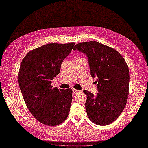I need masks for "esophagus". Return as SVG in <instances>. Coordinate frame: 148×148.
Instances as JSON below:
<instances>
[{
	"instance_id": "1",
	"label": "esophagus",
	"mask_w": 148,
	"mask_h": 148,
	"mask_svg": "<svg viewBox=\"0 0 148 148\" xmlns=\"http://www.w3.org/2000/svg\"><path fill=\"white\" fill-rule=\"evenodd\" d=\"M80 92V91L79 90H76V89H74V88H73V95H76V94H77V93H79Z\"/></svg>"
}]
</instances>
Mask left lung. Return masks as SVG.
<instances>
[{
  "instance_id": "obj_1",
  "label": "left lung",
  "mask_w": 148,
  "mask_h": 148,
  "mask_svg": "<svg viewBox=\"0 0 148 148\" xmlns=\"http://www.w3.org/2000/svg\"><path fill=\"white\" fill-rule=\"evenodd\" d=\"M86 53L90 74L97 78L96 95L84 90L87 95L86 110L89 119L98 125L106 126L115 121L126 106L130 74L124 58L114 48L97 41L77 44L74 50Z\"/></svg>"
}]
</instances>
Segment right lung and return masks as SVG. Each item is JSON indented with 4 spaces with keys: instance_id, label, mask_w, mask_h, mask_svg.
Returning a JSON list of instances; mask_svg holds the SVG:
<instances>
[{
    "instance_id": "right-lung-1",
    "label": "right lung",
    "mask_w": 148,
    "mask_h": 148,
    "mask_svg": "<svg viewBox=\"0 0 148 148\" xmlns=\"http://www.w3.org/2000/svg\"><path fill=\"white\" fill-rule=\"evenodd\" d=\"M74 45L71 42L42 45L30 51L20 65L18 82L25 104L38 121L48 126L62 123L69 114L73 90H58L51 84Z\"/></svg>"
}]
</instances>
